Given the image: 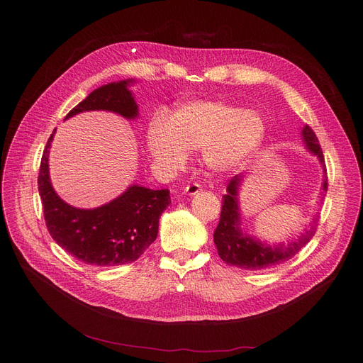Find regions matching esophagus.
<instances>
[{"label":"esophagus","mask_w":363,"mask_h":363,"mask_svg":"<svg viewBox=\"0 0 363 363\" xmlns=\"http://www.w3.org/2000/svg\"><path fill=\"white\" fill-rule=\"evenodd\" d=\"M201 191V186L199 185V184H189V185H186L185 188H184V193L185 194H188V196H196V194H199Z\"/></svg>","instance_id":"1"}]
</instances>
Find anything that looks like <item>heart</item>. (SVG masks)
Here are the masks:
<instances>
[{"mask_svg": "<svg viewBox=\"0 0 363 363\" xmlns=\"http://www.w3.org/2000/svg\"><path fill=\"white\" fill-rule=\"evenodd\" d=\"M264 138V123L255 111L222 101H191L152 116L147 126V147L166 170L186 162V151L203 152L213 170H228L249 159Z\"/></svg>", "mask_w": 363, "mask_h": 363, "instance_id": "1", "label": "heart"}]
</instances>
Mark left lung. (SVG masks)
Masks as SVG:
<instances>
[{
	"instance_id": "obj_1",
	"label": "left lung",
	"mask_w": 363,
	"mask_h": 363,
	"mask_svg": "<svg viewBox=\"0 0 363 363\" xmlns=\"http://www.w3.org/2000/svg\"><path fill=\"white\" fill-rule=\"evenodd\" d=\"M301 135L304 143H306L309 151H312L315 156H318L320 166L323 169V184H322V193L320 196H325L328 189V177H327V166L323 160L322 150L315 135L313 129L306 125L301 130ZM242 175L234 177L226 188V194L222 197V211L220 219L215 230L213 240L216 244L218 253L220 259L231 266H237L240 269L247 271H259L272 268L275 264L284 263L296 256L304 245H306L316 233V226L319 218L316 216L312 220V225L306 233L301 234L297 241L290 242L289 245L278 244V245H266L260 241L255 240L253 237L242 234L240 228V211H238V186L241 184Z\"/></svg>"
}]
</instances>
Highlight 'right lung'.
Instances as JSON below:
<instances>
[{
    "mask_svg": "<svg viewBox=\"0 0 363 363\" xmlns=\"http://www.w3.org/2000/svg\"><path fill=\"white\" fill-rule=\"evenodd\" d=\"M129 81L94 89L73 107L67 118L89 110H108L126 119L138 116V106L128 89ZM55 129L43 152L38 189L44 219L52 240L78 260L95 266L135 262L156 240L159 218L170 203L169 189L130 185L113 201L97 208H76L55 194L48 174V155Z\"/></svg>",
    "mask_w": 363,
    "mask_h": 363,
    "instance_id": "right-lung-1",
    "label": "right lung"
}]
</instances>
